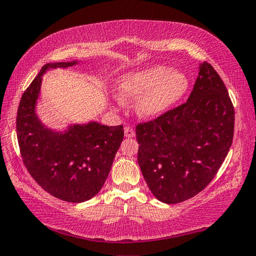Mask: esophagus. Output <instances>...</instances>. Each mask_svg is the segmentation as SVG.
<instances>
[{
  "label": "esophagus",
  "mask_w": 256,
  "mask_h": 256,
  "mask_svg": "<svg viewBox=\"0 0 256 256\" xmlns=\"http://www.w3.org/2000/svg\"><path fill=\"white\" fill-rule=\"evenodd\" d=\"M124 134H125V136H126V138H134V136H136V132H134V130L132 128H130V126H126L124 128Z\"/></svg>",
  "instance_id": "obj_1"
}]
</instances>
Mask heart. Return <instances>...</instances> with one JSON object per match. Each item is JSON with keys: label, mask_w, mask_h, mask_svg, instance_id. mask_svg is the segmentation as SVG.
<instances>
[{"label": "heart", "mask_w": 256, "mask_h": 256, "mask_svg": "<svg viewBox=\"0 0 256 256\" xmlns=\"http://www.w3.org/2000/svg\"><path fill=\"white\" fill-rule=\"evenodd\" d=\"M188 77L178 69L150 66L120 77L118 92L125 102L136 100V114L153 120L168 113L188 90Z\"/></svg>", "instance_id": "1"}]
</instances>
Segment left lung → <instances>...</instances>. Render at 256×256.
I'll return each instance as SVG.
<instances>
[{
	"label": "left lung",
	"instance_id": "1",
	"mask_svg": "<svg viewBox=\"0 0 256 256\" xmlns=\"http://www.w3.org/2000/svg\"><path fill=\"white\" fill-rule=\"evenodd\" d=\"M235 112L224 82L210 64L184 104L136 125L138 164L156 199L178 204L205 189L233 142Z\"/></svg>",
	"mask_w": 256,
	"mask_h": 256
}]
</instances>
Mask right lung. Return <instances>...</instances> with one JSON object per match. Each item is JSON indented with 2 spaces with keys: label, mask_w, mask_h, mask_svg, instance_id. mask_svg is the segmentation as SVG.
<instances>
[{
  "label": "right lung",
  "mask_w": 256,
  "mask_h": 256,
  "mask_svg": "<svg viewBox=\"0 0 256 256\" xmlns=\"http://www.w3.org/2000/svg\"><path fill=\"white\" fill-rule=\"evenodd\" d=\"M76 64H44L23 92L16 115L18 142L26 168L41 188L68 202L90 200L98 194L124 136L122 125L90 122L69 125L62 132L41 123L36 105L42 75L50 68Z\"/></svg>",
  "instance_id": "1"
}]
</instances>
